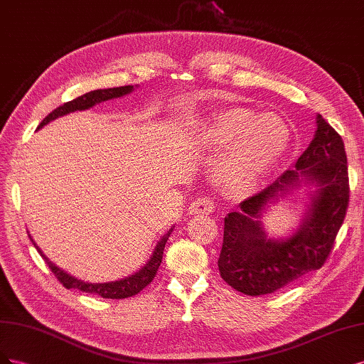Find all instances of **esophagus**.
<instances>
[{"label": "esophagus", "mask_w": 364, "mask_h": 364, "mask_svg": "<svg viewBox=\"0 0 364 364\" xmlns=\"http://www.w3.org/2000/svg\"><path fill=\"white\" fill-rule=\"evenodd\" d=\"M215 204L207 198H201L193 201L189 207V215H210L213 213Z\"/></svg>", "instance_id": "34e87169"}]
</instances>
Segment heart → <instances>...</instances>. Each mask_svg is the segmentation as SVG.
Returning a JSON list of instances; mask_svg holds the SVG:
<instances>
[{
    "label": "heart",
    "instance_id": "obj_1",
    "mask_svg": "<svg viewBox=\"0 0 364 364\" xmlns=\"http://www.w3.org/2000/svg\"><path fill=\"white\" fill-rule=\"evenodd\" d=\"M199 145L227 149L215 180L230 196L252 192L283 159L291 142L290 125L279 114L230 107L210 114L195 132Z\"/></svg>",
    "mask_w": 364,
    "mask_h": 364
}]
</instances>
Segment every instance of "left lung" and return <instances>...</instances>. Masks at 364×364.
Returning a JSON list of instances; mask_svg holds the SVG:
<instances>
[{"label": "left lung", "instance_id": "8db88e82", "mask_svg": "<svg viewBox=\"0 0 364 364\" xmlns=\"http://www.w3.org/2000/svg\"><path fill=\"white\" fill-rule=\"evenodd\" d=\"M295 168L225 216L219 272L245 295L274 293L318 271L345 220L349 201L345 145L321 114L316 116L314 137ZM301 186L308 187L309 201L300 227L287 238L267 237L262 213Z\"/></svg>", "mask_w": 364, "mask_h": 364}]
</instances>
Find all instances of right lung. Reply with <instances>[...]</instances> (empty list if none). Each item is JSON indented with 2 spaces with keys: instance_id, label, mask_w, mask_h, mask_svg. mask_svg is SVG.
I'll return each instance as SVG.
<instances>
[{
  "instance_id": "right-lung-1",
  "label": "right lung",
  "mask_w": 364,
  "mask_h": 364,
  "mask_svg": "<svg viewBox=\"0 0 364 364\" xmlns=\"http://www.w3.org/2000/svg\"><path fill=\"white\" fill-rule=\"evenodd\" d=\"M134 87L137 86H121V87H110V89H98V90H92L85 93L73 101L65 102L60 107H57L55 110H53L46 118L39 124V128H42L43 125H46L48 122L60 118V116L69 114L73 112H83L87 110L93 105H97L100 102L109 101V100H114V98H121L125 95H130V93L134 90ZM175 227V225H173ZM173 227H171L165 234H163L161 239L157 242L154 251H152L149 260L146 262V264H144L142 267L139 269L137 272H134L133 275H128L122 279H116V281H110V283H86L83 279H78L75 277H73L71 274L65 272L63 269H60L58 266H55L48 257H46L39 246L34 243L33 237L28 234V237L31 239L33 245L36 246V250L39 251V254L43 257V260L46 262V264L50 266V269L53 271V274L55 275V278L60 281V283L66 287V289H78L81 291L86 293H93V295H98L101 298L105 299H124V298H130L137 295L140 290H144L152 278L156 277L157 269L161 263L163 259V250H165V245L169 239V236L173 231Z\"/></svg>"
}]
</instances>
